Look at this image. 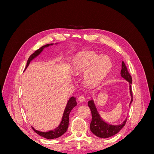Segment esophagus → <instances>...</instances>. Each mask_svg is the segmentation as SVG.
<instances>
[{
	"instance_id": "obj_1",
	"label": "esophagus",
	"mask_w": 154,
	"mask_h": 154,
	"mask_svg": "<svg viewBox=\"0 0 154 154\" xmlns=\"http://www.w3.org/2000/svg\"><path fill=\"white\" fill-rule=\"evenodd\" d=\"M78 100L80 102H83L85 101V97L83 95H81L78 97Z\"/></svg>"
}]
</instances>
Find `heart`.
Returning a JSON list of instances; mask_svg holds the SVG:
<instances>
[{
    "instance_id": "heart-1",
    "label": "heart",
    "mask_w": 154,
    "mask_h": 154,
    "mask_svg": "<svg viewBox=\"0 0 154 154\" xmlns=\"http://www.w3.org/2000/svg\"><path fill=\"white\" fill-rule=\"evenodd\" d=\"M112 62L106 56H100L94 52L80 53L73 62V73L75 75L85 73L84 79L88 85L96 87L104 80L112 69Z\"/></svg>"
}]
</instances>
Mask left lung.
Here are the masks:
<instances>
[{
  "label": "left lung",
  "instance_id": "8db88e82",
  "mask_svg": "<svg viewBox=\"0 0 154 154\" xmlns=\"http://www.w3.org/2000/svg\"><path fill=\"white\" fill-rule=\"evenodd\" d=\"M121 76L125 79L129 83V90L130 94L131 96V101L130 102V105L133 101L132 91L131 88V84L132 83V79L130 73L128 72L127 67H126L124 62L122 63V70H121ZM88 105L91 111L92 114V121L90 125V129L91 132L95 136L101 138H108L115 134L118 133L122 128L125 125L127 122V118L124 122L119 125H112L109 124L101 118L100 114L97 110L96 105L94 104V100H92L88 101Z\"/></svg>",
  "mask_w": 154,
  "mask_h": 154
}]
</instances>
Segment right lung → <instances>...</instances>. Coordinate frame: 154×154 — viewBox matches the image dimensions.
Masks as SVG:
<instances>
[{
    "instance_id": "1",
    "label": "right lung",
    "mask_w": 154,
    "mask_h": 154,
    "mask_svg": "<svg viewBox=\"0 0 154 154\" xmlns=\"http://www.w3.org/2000/svg\"><path fill=\"white\" fill-rule=\"evenodd\" d=\"M53 45V44H46L45 45H43L42 47H41L40 49L36 50L34 53H32L29 57L28 60H27L26 69L28 67L31 61H32V60L36 57H38V56L42 52V51L45 48L49 47V45ZM76 105H77V103L76 101V97H74L73 96L70 97L69 100H68L66 108H65L61 122H60V125L58 126V127L56 128H54V130H51L48 132H42L35 129L32 127V128L33 129V130L36 134H38L40 136L46 139H56L60 137L67 130L69 122V114L71 112V111L72 110V109L74 108V107L76 106Z\"/></svg>"
}]
</instances>
